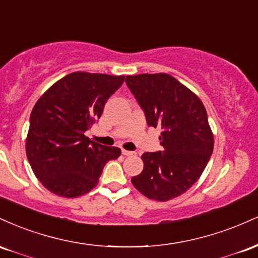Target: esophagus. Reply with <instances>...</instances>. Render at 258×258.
Returning <instances> with one entry per match:
<instances>
[{
  "label": "esophagus",
  "instance_id": "obj_1",
  "mask_svg": "<svg viewBox=\"0 0 258 258\" xmlns=\"http://www.w3.org/2000/svg\"><path fill=\"white\" fill-rule=\"evenodd\" d=\"M122 155H125V156H133V155H135V153L122 149Z\"/></svg>",
  "mask_w": 258,
  "mask_h": 258
}]
</instances>
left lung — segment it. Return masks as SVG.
Instances as JSON below:
<instances>
[{"label":"left lung","instance_id":"1","mask_svg":"<svg viewBox=\"0 0 258 258\" xmlns=\"http://www.w3.org/2000/svg\"><path fill=\"white\" fill-rule=\"evenodd\" d=\"M126 84L144 110L149 126L161 127L164 152L144 153V168L131 178L144 197L167 201L200 178L212 150L214 133L199 97L168 74L127 76Z\"/></svg>","mask_w":258,"mask_h":258}]
</instances>
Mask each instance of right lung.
<instances>
[{"instance_id":"1","label":"right lung","mask_w":258,"mask_h":258,"mask_svg":"<svg viewBox=\"0 0 258 258\" xmlns=\"http://www.w3.org/2000/svg\"><path fill=\"white\" fill-rule=\"evenodd\" d=\"M125 76L85 72L58 80L37 100L30 115L26 156L35 176L58 197L78 198L99 182L105 164L121 150L86 137L102 116L106 100Z\"/></svg>"}]
</instances>
